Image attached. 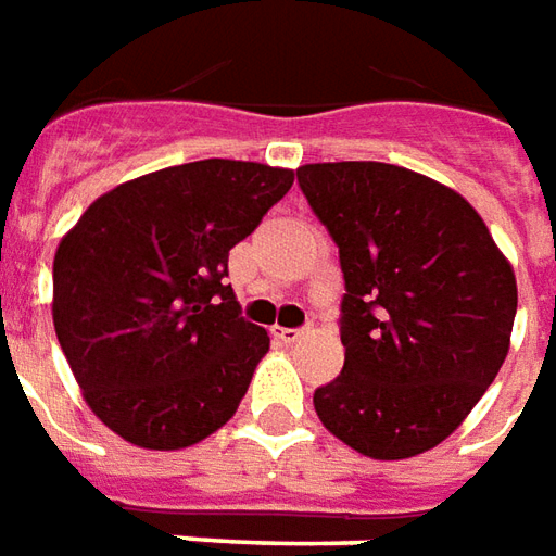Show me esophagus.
I'll list each match as a JSON object with an SVG mask.
<instances>
[{
	"instance_id": "obj_1",
	"label": "esophagus",
	"mask_w": 556,
	"mask_h": 556,
	"mask_svg": "<svg viewBox=\"0 0 556 556\" xmlns=\"http://www.w3.org/2000/svg\"><path fill=\"white\" fill-rule=\"evenodd\" d=\"M305 332H308V329H278V338H281L285 344H296V341L305 338Z\"/></svg>"
}]
</instances>
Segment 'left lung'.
Masks as SVG:
<instances>
[{
  "instance_id": "left-lung-1",
  "label": "left lung",
  "mask_w": 556,
  "mask_h": 556,
  "mask_svg": "<svg viewBox=\"0 0 556 556\" xmlns=\"http://www.w3.org/2000/svg\"><path fill=\"white\" fill-rule=\"evenodd\" d=\"M299 188L338 245L344 368L314 392L320 422L377 460L443 443L509 353L518 287L485 222L446 185L395 164H305Z\"/></svg>"
}]
</instances>
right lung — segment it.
<instances>
[{
	"label": "right lung",
	"mask_w": 556,
	"mask_h": 556,
	"mask_svg": "<svg viewBox=\"0 0 556 556\" xmlns=\"http://www.w3.org/2000/svg\"><path fill=\"white\" fill-rule=\"evenodd\" d=\"M293 170L208 159L116 185L62 236L53 326L86 404L134 446H194L239 407L269 334L239 317L227 257Z\"/></svg>",
	"instance_id": "right-lung-1"
}]
</instances>
